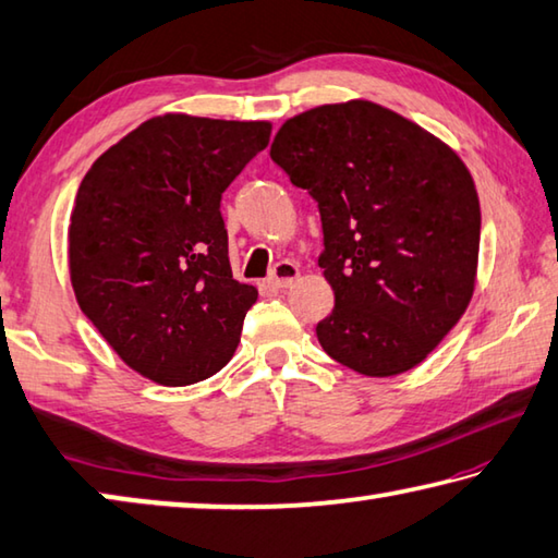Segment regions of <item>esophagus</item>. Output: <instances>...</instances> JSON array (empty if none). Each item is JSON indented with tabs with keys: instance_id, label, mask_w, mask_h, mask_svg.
<instances>
[{
	"instance_id": "esophagus-1",
	"label": "esophagus",
	"mask_w": 558,
	"mask_h": 558,
	"mask_svg": "<svg viewBox=\"0 0 558 558\" xmlns=\"http://www.w3.org/2000/svg\"><path fill=\"white\" fill-rule=\"evenodd\" d=\"M298 278H300V266H298V263L282 260V263H278L276 268H272L268 282H270L272 288H290Z\"/></svg>"
}]
</instances>
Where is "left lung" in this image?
Wrapping results in <instances>:
<instances>
[{"label":"left lung","mask_w":558,"mask_h":558,"mask_svg":"<svg viewBox=\"0 0 558 558\" xmlns=\"http://www.w3.org/2000/svg\"><path fill=\"white\" fill-rule=\"evenodd\" d=\"M272 162L319 206L335 310L317 339L364 376L418 366L475 292L480 199L456 149L372 100L286 120Z\"/></svg>","instance_id":"left-lung-1"}]
</instances>
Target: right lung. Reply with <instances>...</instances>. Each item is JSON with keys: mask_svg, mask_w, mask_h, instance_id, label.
<instances>
[{"mask_svg": "<svg viewBox=\"0 0 558 558\" xmlns=\"http://www.w3.org/2000/svg\"><path fill=\"white\" fill-rule=\"evenodd\" d=\"M268 120L149 118L106 149L75 194V300L130 369L162 386L229 364L258 290L233 280L221 194L266 149Z\"/></svg>", "mask_w": 558, "mask_h": 558, "instance_id": "1", "label": "right lung"}]
</instances>
